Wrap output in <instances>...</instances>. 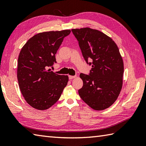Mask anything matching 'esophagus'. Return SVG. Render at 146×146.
<instances>
[{"label":"esophagus","instance_id":"obj_1","mask_svg":"<svg viewBox=\"0 0 146 146\" xmlns=\"http://www.w3.org/2000/svg\"><path fill=\"white\" fill-rule=\"evenodd\" d=\"M76 76V75H75V76H71V75H69V76H68V78H69V79H70V80H71V79L75 78Z\"/></svg>","mask_w":146,"mask_h":146}]
</instances>
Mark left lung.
Returning a JSON list of instances; mask_svg holds the SVG:
<instances>
[{"label": "left lung", "mask_w": 146, "mask_h": 146, "mask_svg": "<svg viewBox=\"0 0 146 146\" xmlns=\"http://www.w3.org/2000/svg\"><path fill=\"white\" fill-rule=\"evenodd\" d=\"M71 31L86 63L92 66L88 75H80L83 82L80 97L93 109L104 110L114 103L122 89L123 63L119 48L98 30L85 27Z\"/></svg>", "instance_id": "left-lung-1"}]
</instances>
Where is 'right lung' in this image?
<instances>
[{
    "mask_svg": "<svg viewBox=\"0 0 146 146\" xmlns=\"http://www.w3.org/2000/svg\"><path fill=\"white\" fill-rule=\"evenodd\" d=\"M70 30L41 33L26 43L19 55L17 80L27 103L38 110L50 108L60 98L68 82L67 75L47 68L56 63L55 54Z\"/></svg>",
    "mask_w": 146,
    "mask_h": 146,
    "instance_id": "1",
    "label": "right lung"
}]
</instances>
